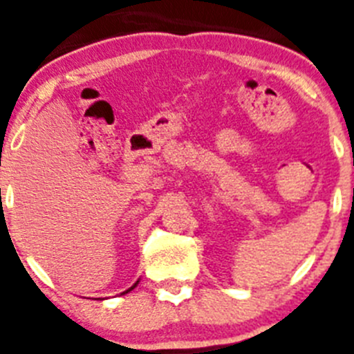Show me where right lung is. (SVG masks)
<instances>
[{
  "label": "right lung",
  "mask_w": 354,
  "mask_h": 354,
  "mask_svg": "<svg viewBox=\"0 0 354 354\" xmlns=\"http://www.w3.org/2000/svg\"><path fill=\"white\" fill-rule=\"evenodd\" d=\"M134 287H136V283H134V286H133V287H131V289H134ZM131 289H127V290H126V292H129V290H131Z\"/></svg>",
  "instance_id": "add662e5"
}]
</instances>
